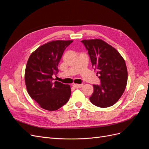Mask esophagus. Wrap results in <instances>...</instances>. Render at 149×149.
I'll return each mask as SVG.
<instances>
[{
    "instance_id": "obj_1",
    "label": "esophagus",
    "mask_w": 149,
    "mask_h": 149,
    "mask_svg": "<svg viewBox=\"0 0 149 149\" xmlns=\"http://www.w3.org/2000/svg\"><path fill=\"white\" fill-rule=\"evenodd\" d=\"M83 86V84H73V86L75 88H81Z\"/></svg>"
}]
</instances>
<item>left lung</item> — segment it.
<instances>
[{
    "label": "left lung",
    "instance_id": "obj_1",
    "mask_svg": "<svg viewBox=\"0 0 149 149\" xmlns=\"http://www.w3.org/2000/svg\"><path fill=\"white\" fill-rule=\"evenodd\" d=\"M81 42L88 51L92 66L101 79L100 85H93L90 101L100 107L114 105L127 85L128 74L124 59L116 48L101 39L83 40Z\"/></svg>",
    "mask_w": 149,
    "mask_h": 149
}]
</instances>
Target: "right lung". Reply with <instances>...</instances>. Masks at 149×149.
<instances>
[{
  "label": "right lung",
  "instance_id": "obj_1",
  "mask_svg": "<svg viewBox=\"0 0 149 149\" xmlns=\"http://www.w3.org/2000/svg\"><path fill=\"white\" fill-rule=\"evenodd\" d=\"M73 40H53L31 54L25 72L26 88L30 96L43 109L56 111L68 101L71 88L55 81L52 76L59 71L58 64L66 48Z\"/></svg>",
  "mask_w": 149,
  "mask_h": 149
}]
</instances>
